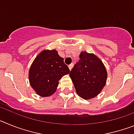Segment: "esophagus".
Returning <instances> with one entry per match:
<instances>
[{"label":"esophagus","mask_w":134,"mask_h":134,"mask_svg":"<svg viewBox=\"0 0 134 134\" xmlns=\"http://www.w3.org/2000/svg\"><path fill=\"white\" fill-rule=\"evenodd\" d=\"M68 68H69L70 70H71L72 69V68H73V64H70L69 66H68Z\"/></svg>","instance_id":"34e87169"}]
</instances>
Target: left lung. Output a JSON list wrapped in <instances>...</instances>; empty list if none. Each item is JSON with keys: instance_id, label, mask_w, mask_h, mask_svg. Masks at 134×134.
I'll return each instance as SVG.
<instances>
[{"instance_id": "left-lung-1", "label": "left lung", "mask_w": 134, "mask_h": 134, "mask_svg": "<svg viewBox=\"0 0 134 134\" xmlns=\"http://www.w3.org/2000/svg\"><path fill=\"white\" fill-rule=\"evenodd\" d=\"M80 60L70 72L77 94L91 99L101 92L106 85L107 72L103 62L94 54L81 52Z\"/></svg>"}]
</instances>
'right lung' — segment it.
<instances>
[{
	"label": "right lung",
	"instance_id": "right-lung-1",
	"mask_svg": "<svg viewBox=\"0 0 134 134\" xmlns=\"http://www.w3.org/2000/svg\"><path fill=\"white\" fill-rule=\"evenodd\" d=\"M70 73L64 58L55 49H44L37 55L29 70L30 85L37 94L47 97L54 94L59 80Z\"/></svg>",
	"mask_w": 134,
	"mask_h": 134
}]
</instances>
